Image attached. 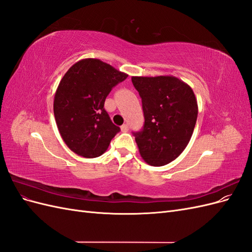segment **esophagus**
Wrapping results in <instances>:
<instances>
[{
  "label": "esophagus",
  "mask_w": 252,
  "mask_h": 252,
  "mask_svg": "<svg viewBox=\"0 0 252 252\" xmlns=\"http://www.w3.org/2000/svg\"><path fill=\"white\" fill-rule=\"evenodd\" d=\"M128 129H129V127H128V125H127V124H124V125H122V126H121V130L123 131V132L128 131Z\"/></svg>",
  "instance_id": "1"
}]
</instances>
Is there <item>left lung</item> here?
I'll return each mask as SVG.
<instances>
[{
	"label": "left lung",
	"mask_w": 252,
	"mask_h": 252,
	"mask_svg": "<svg viewBox=\"0 0 252 252\" xmlns=\"http://www.w3.org/2000/svg\"><path fill=\"white\" fill-rule=\"evenodd\" d=\"M142 97L143 130L133 132L142 158L151 166H164L188 145L197 119V102L188 84L173 75L132 77Z\"/></svg>",
	"instance_id": "obj_1"
}]
</instances>
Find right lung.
<instances>
[{"label": "right lung", "mask_w": 252, "mask_h": 252, "mask_svg": "<svg viewBox=\"0 0 252 252\" xmlns=\"http://www.w3.org/2000/svg\"><path fill=\"white\" fill-rule=\"evenodd\" d=\"M128 74L98 59H83L61 80L53 100L59 132L75 155L93 158L107 150L119 131L104 108L106 96Z\"/></svg>", "instance_id": "right-lung-1"}]
</instances>
